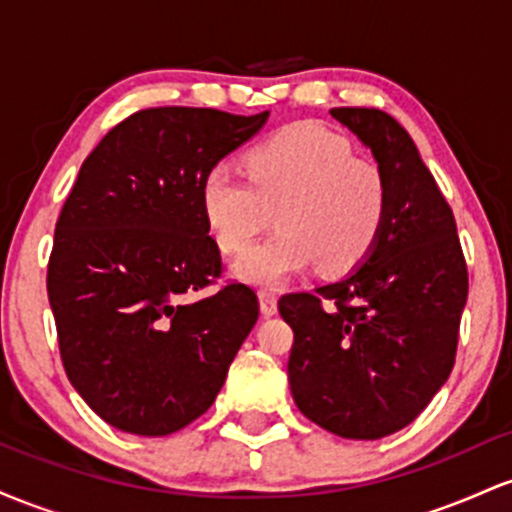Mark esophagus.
<instances>
[{
    "mask_svg": "<svg viewBox=\"0 0 512 512\" xmlns=\"http://www.w3.org/2000/svg\"><path fill=\"white\" fill-rule=\"evenodd\" d=\"M257 298H260L262 315H267V317L276 315V296L272 291H260V293H257Z\"/></svg>",
    "mask_w": 512,
    "mask_h": 512,
    "instance_id": "34e87169",
    "label": "esophagus"
}]
</instances>
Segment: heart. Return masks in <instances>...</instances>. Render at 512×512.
<instances>
[{
	"instance_id": "obj_1",
	"label": "heart",
	"mask_w": 512,
	"mask_h": 512,
	"mask_svg": "<svg viewBox=\"0 0 512 512\" xmlns=\"http://www.w3.org/2000/svg\"><path fill=\"white\" fill-rule=\"evenodd\" d=\"M240 178L214 166L199 187V207L216 248L240 255L275 211L277 233L233 264L248 286L276 289L317 264L339 276L378 243L387 214L380 168L320 127L293 125L252 146Z\"/></svg>"
}]
</instances>
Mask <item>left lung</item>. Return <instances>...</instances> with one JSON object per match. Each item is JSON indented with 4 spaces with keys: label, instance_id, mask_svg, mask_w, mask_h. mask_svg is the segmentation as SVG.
<instances>
[{
    "label": "left lung",
    "instance_id": "1",
    "mask_svg": "<svg viewBox=\"0 0 512 512\" xmlns=\"http://www.w3.org/2000/svg\"><path fill=\"white\" fill-rule=\"evenodd\" d=\"M330 115L368 146L387 187L378 243L354 272L289 293V385L296 407L334 436L378 440L409 426L448 380L467 303V264L452 209L395 117Z\"/></svg>",
    "mask_w": 512,
    "mask_h": 512
}]
</instances>
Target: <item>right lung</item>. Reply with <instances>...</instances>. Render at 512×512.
<instances>
[{"mask_svg": "<svg viewBox=\"0 0 512 512\" xmlns=\"http://www.w3.org/2000/svg\"><path fill=\"white\" fill-rule=\"evenodd\" d=\"M267 117L139 110L91 151L64 202L48 267L62 363L120 431L158 438L192 424L255 327L250 286L197 298L221 274L199 187Z\"/></svg>", "mask_w": 512, "mask_h": 512, "instance_id": "right-lung-1", "label": "right lung"}]
</instances>
